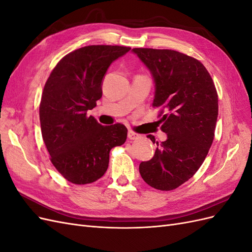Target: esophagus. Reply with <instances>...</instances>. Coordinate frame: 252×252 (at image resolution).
Listing matches in <instances>:
<instances>
[{"instance_id":"34e87169","label":"esophagus","mask_w":252,"mask_h":252,"mask_svg":"<svg viewBox=\"0 0 252 252\" xmlns=\"http://www.w3.org/2000/svg\"><path fill=\"white\" fill-rule=\"evenodd\" d=\"M136 138H139V134L132 131V130H128V139L130 140H135Z\"/></svg>"}]
</instances>
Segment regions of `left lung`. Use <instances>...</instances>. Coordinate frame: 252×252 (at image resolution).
<instances>
[{"label": "left lung", "mask_w": 252, "mask_h": 252, "mask_svg": "<svg viewBox=\"0 0 252 252\" xmlns=\"http://www.w3.org/2000/svg\"><path fill=\"white\" fill-rule=\"evenodd\" d=\"M154 77L152 106L159 108L167 140L140 164L143 180L158 190H173L199 170L215 139L218 94L209 72L196 59L170 49L133 48ZM156 143L154 135H147Z\"/></svg>", "instance_id": "1"}]
</instances>
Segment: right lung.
Instances as JSON below:
<instances>
[{"label":"right lung","mask_w":252,"mask_h":252,"mask_svg":"<svg viewBox=\"0 0 252 252\" xmlns=\"http://www.w3.org/2000/svg\"><path fill=\"white\" fill-rule=\"evenodd\" d=\"M130 49L90 45L74 50L60 61L45 84L40 103L42 136L52 165L73 184L102 178L111 148L127 139L124 125L103 126L87 111L102 97V81L110 64Z\"/></svg>","instance_id":"obj_1"}]
</instances>
